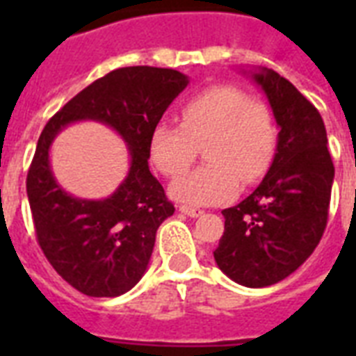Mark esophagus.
Instances as JSON below:
<instances>
[{
  "label": "esophagus",
  "instance_id": "obj_1",
  "mask_svg": "<svg viewBox=\"0 0 356 356\" xmlns=\"http://www.w3.org/2000/svg\"><path fill=\"white\" fill-rule=\"evenodd\" d=\"M179 211L183 212V214H186V216L190 218H197L203 214V211L201 209H197V207H190V205H181L179 207Z\"/></svg>",
  "mask_w": 356,
  "mask_h": 356
}]
</instances>
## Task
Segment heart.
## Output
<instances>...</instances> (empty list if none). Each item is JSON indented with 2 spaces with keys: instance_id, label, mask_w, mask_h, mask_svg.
Segmentation results:
<instances>
[{
  "instance_id": "b5f03b06",
  "label": "heart",
  "mask_w": 356,
  "mask_h": 356,
  "mask_svg": "<svg viewBox=\"0 0 356 356\" xmlns=\"http://www.w3.org/2000/svg\"><path fill=\"white\" fill-rule=\"evenodd\" d=\"M277 145L279 129L270 108L231 85L192 96L181 107V125L159 122L149 134L151 161L166 177L186 172L205 147L209 164L170 186L175 200L190 205L223 203L236 194L238 183H259Z\"/></svg>"
}]
</instances>
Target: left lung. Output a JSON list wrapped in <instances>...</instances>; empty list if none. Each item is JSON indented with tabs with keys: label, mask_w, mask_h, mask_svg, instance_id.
Returning a JSON list of instances; mask_svg holds the SVG:
<instances>
[{
	"label": "left lung",
	"mask_w": 356,
	"mask_h": 356,
	"mask_svg": "<svg viewBox=\"0 0 356 356\" xmlns=\"http://www.w3.org/2000/svg\"><path fill=\"white\" fill-rule=\"evenodd\" d=\"M253 79L281 129L279 145L270 172L253 194L222 212L225 231L214 259L238 284L264 288L286 279L320 243L334 164L318 108L273 70H259Z\"/></svg>",
	"instance_id": "left-lung-1"
}]
</instances>
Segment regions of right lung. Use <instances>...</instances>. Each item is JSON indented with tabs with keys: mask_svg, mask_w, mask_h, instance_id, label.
Segmentation results:
<instances>
[{
	"mask_svg": "<svg viewBox=\"0 0 356 356\" xmlns=\"http://www.w3.org/2000/svg\"><path fill=\"white\" fill-rule=\"evenodd\" d=\"M188 85L177 70L129 66L113 70L72 97L42 131L27 173L38 245L64 281L90 298H116L142 279L156 229L175 212L149 172V134ZM96 119L128 142L131 168L107 200H79L52 177L49 147L66 124Z\"/></svg>",
	"mask_w": 356,
	"mask_h": 356,
	"instance_id": "add662e5",
	"label": "right lung"
}]
</instances>
